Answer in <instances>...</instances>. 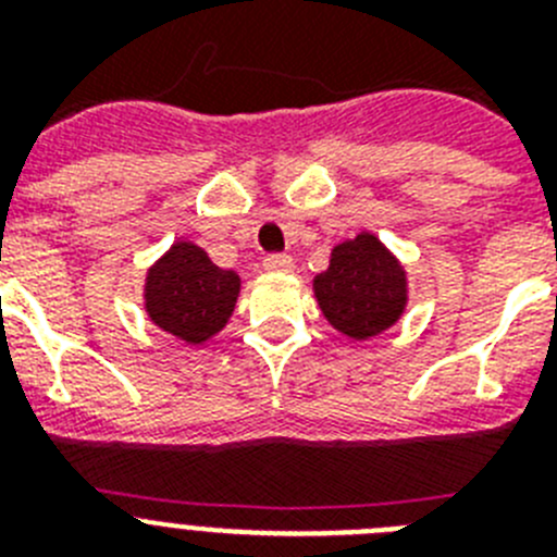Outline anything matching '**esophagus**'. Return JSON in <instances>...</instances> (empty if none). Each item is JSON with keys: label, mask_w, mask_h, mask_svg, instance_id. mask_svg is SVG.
<instances>
[{"label": "esophagus", "mask_w": 557, "mask_h": 557, "mask_svg": "<svg viewBox=\"0 0 557 557\" xmlns=\"http://www.w3.org/2000/svg\"><path fill=\"white\" fill-rule=\"evenodd\" d=\"M293 268H295L293 256H287V253L264 256V270H270V273H289Z\"/></svg>", "instance_id": "1"}]
</instances>
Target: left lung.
I'll return each mask as SVG.
<instances>
[{"mask_svg":"<svg viewBox=\"0 0 557 557\" xmlns=\"http://www.w3.org/2000/svg\"><path fill=\"white\" fill-rule=\"evenodd\" d=\"M323 318L351 339L387 332L407 309V270L376 234L362 231L332 248L312 282Z\"/></svg>","mask_w":557,"mask_h":557,"instance_id":"8db88e82","label":"left lung"}]
</instances>
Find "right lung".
<instances>
[{
	"instance_id": "obj_1",
	"label": "right lung",
	"mask_w": 557,
	"mask_h": 557,
	"mask_svg": "<svg viewBox=\"0 0 557 557\" xmlns=\"http://www.w3.org/2000/svg\"><path fill=\"white\" fill-rule=\"evenodd\" d=\"M239 275L211 262L195 243L178 239L145 275V312L186 346L211 339L234 314Z\"/></svg>"
}]
</instances>
